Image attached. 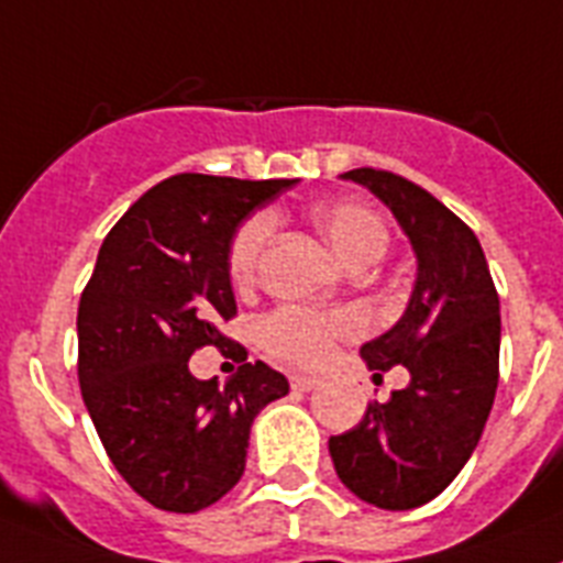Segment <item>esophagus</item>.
Listing matches in <instances>:
<instances>
[{"mask_svg": "<svg viewBox=\"0 0 563 563\" xmlns=\"http://www.w3.org/2000/svg\"><path fill=\"white\" fill-rule=\"evenodd\" d=\"M290 384H292V390L310 393V390H316V387H319V378H313V376H292Z\"/></svg>", "mask_w": 563, "mask_h": 563, "instance_id": "obj_1", "label": "esophagus"}]
</instances>
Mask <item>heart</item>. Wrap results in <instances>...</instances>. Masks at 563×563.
I'll return each instance as SVG.
<instances>
[{
  "label": "heart",
  "mask_w": 563,
  "mask_h": 563,
  "mask_svg": "<svg viewBox=\"0 0 563 563\" xmlns=\"http://www.w3.org/2000/svg\"><path fill=\"white\" fill-rule=\"evenodd\" d=\"M313 222L330 247L339 253L341 262H347L350 267L378 262L390 242L382 216L358 201L316 205ZM273 228L276 222L271 213H256L235 230L228 250V273L235 287L253 285ZM355 328L358 324L350 313H321L310 307L290 305L278 307L276 313L267 316L258 328V335H262L264 350L276 355L278 362L292 364V367H316L328 358L333 341L350 335Z\"/></svg>",
  "instance_id": "heart-1"
}]
</instances>
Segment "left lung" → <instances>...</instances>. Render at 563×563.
Listing matches in <instances>:
<instances>
[{"label": "left lung", "mask_w": 563, "mask_h": 563, "mask_svg": "<svg viewBox=\"0 0 563 563\" xmlns=\"http://www.w3.org/2000/svg\"><path fill=\"white\" fill-rule=\"evenodd\" d=\"M341 179L390 208L419 273L405 316L362 347L369 369L401 364L410 384L367 405L353 430L330 435V459L362 501L412 510L450 487L482 439L498 387L501 307L475 233L424 187L373 167Z\"/></svg>", "instance_id": "obj_1"}]
</instances>
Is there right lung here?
I'll return each mask as SVG.
<instances>
[{"label": "right lung", "instance_id": "right-lung-1", "mask_svg": "<svg viewBox=\"0 0 563 563\" xmlns=\"http://www.w3.org/2000/svg\"><path fill=\"white\" fill-rule=\"evenodd\" d=\"M292 185L181 173L151 187L104 235L76 316L79 387L113 467L158 510L199 512L230 493L250 424L290 390L219 324L235 316V230ZM208 343L243 362L224 388L186 367Z\"/></svg>", "mask_w": 563, "mask_h": 563}]
</instances>
